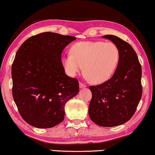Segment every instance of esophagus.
<instances>
[{"mask_svg":"<svg viewBox=\"0 0 155 155\" xmlns=\"http://www.w3.org/2000/svg\"><path fill=\"white\" fill-rule=\"evenodd\" d=\"M87 87V84H83L82 82H80V88H84V87Z\"/></svg>","mask_w":155,"mask_h":155,"instance_id":"1","label":"esophagus"}]
</instances>
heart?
Segmentation results:
<instances>
[{"label": "heart", "instance_id": "b5f03b06", "mask_svg": "<svg viewBox=\"0 0 155 155\" xmlns=\"http://www.w3.org/2000/svg\"><path fill=\"white\" fill-rule=\"evenodd\" d=\"M120 58L119 49L113 42L79 41L65 55L62 63L70 76L77 75L83 69L87 78L95 83L107 81L113 75Z\"/></svg>", "mask_w": 155, "mask_h": 155}]
</instances>
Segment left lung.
<instances>
[{"mask_svg":"<svg viewBox=\"0 0 155 155\" xmlns=\"http://www.w3.org/2000/svg\"><path fill=\"white\" fill-rule=\"evenodd\" d=\"M103 37L117 46L120 58L109 80L90 86L92 97L88 112L94 124L114 127L128 121L136 111L143 94L142 68L136 53L128 42L114 35Z\"/></svg>","mask_w":155,"mask_h":155,"instance_id":"8db88e82","label":"left lung"}]
</instances>
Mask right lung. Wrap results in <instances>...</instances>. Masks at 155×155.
Segmentation results:
<instances>
[{"label": "right lung", "instance_id": "obj_1", "mask_svg": "<svg viewBox=\"0 0 155 155\" xmlns=\"http://www.w3.org/2000/svg\"><path fill=\"white\" fill-rule=\"evenodd\" d=\"M75 37L43 32L18 48L12 64V97L31 126L49 128L64 119L65 105L79 92V82L65 75L61 54Z\"/></svg>", "mask_w": 155, "mask_h": 155}]
</instances>
